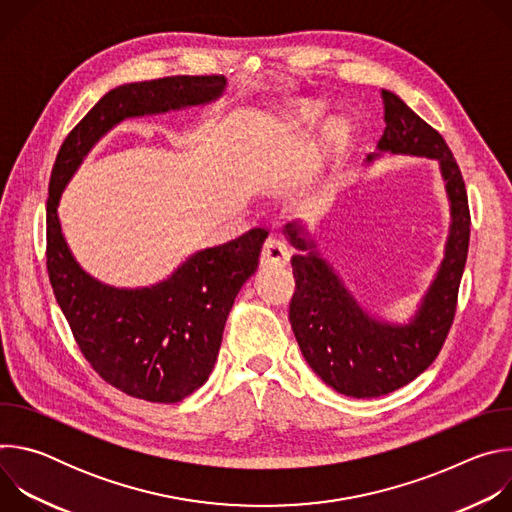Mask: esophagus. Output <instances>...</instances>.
I'll list each match as a JSON object with an SVG mask.
<instances>
[{
  "label": "esophagus",
  "instance_id": "34e87169",
  "mask_svg": "<svg viewBox=\"0 0 512 512\" xmlns=\"http://www.w3.org/2000/svg\"><path fill=\"white\" fill-rule=\"evenodd\" d=\"M287 261H289L287 245L277 237H269L261 249V265H265V267L285 265Z\"/></svg>",
  "mask_w": 512,
  "mask_h": 512
}]
</instances>
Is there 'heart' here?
Listing matches in <instances>:
<instances>
[{
  "label": "heart",
  "instance_id": "b5f03b06",
  "mask_svg": "<svg viewBox=\"0 0 512 512\" xmlns=\"http://www.w3.org/2000/svg\"><path fill=\"white\" fill-rule=\"evenodd\" d=\"M312 111H314V113H316V111H318V109H316V107H314V109H312Z\"/></svg>",
  "mask_w": 512,
  "mask_h": 512
}]
</instances>
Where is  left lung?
I'll use <instances>...</instances> for the list:
<instances>
[{
  "instance_id": "obj_1",
  "label": "left lung",
  "mask_w": 512,
  "mask_h": 512,
  "mask_svg": "<svg viewBox=\"0 0 512 512\" xmlns=\"http://www.w3.org/2000/svg\"><path fill=\"white\" fill-rule=\"evenodd\" d=\"M385 131L377 150L437 160L450 200V235L444 261L407 324L371 316L354 300L340 275L318 253L302 221L283 233L300 253L291 257L296 294L289 322L312 371L334 391L364 399L393 393L419 377L440 354L454 322L458 289L468 257L470 208L462 172L444 137L395 93L381 91ZM379 154H369L373 162Z\"/></svg>"
}]
</instances>
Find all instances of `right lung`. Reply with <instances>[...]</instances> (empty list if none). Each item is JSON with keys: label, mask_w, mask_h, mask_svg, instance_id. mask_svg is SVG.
<instances>
[{"label": "right lung", "mask_w": 512, "mask_h": 512, "mask_svg": "<svg viewBox=\"0 0 512 512\" xmlns=\"http://www.w3.org/2000/svg\"><path fill=\"white\" fill-rule=\"evenodd\" d=\"M225 77H166L109 91L68 133L46 202V267L56 302L81 352L115 389L152 403H178L208 381L227 316L257 271L265 229L196 251L150 287H113L72 257L58 221L64 186L93 145L127 117L206 105L223 97Z\"/></svg>", "instance_id": "add662e5"}]
</instances>
